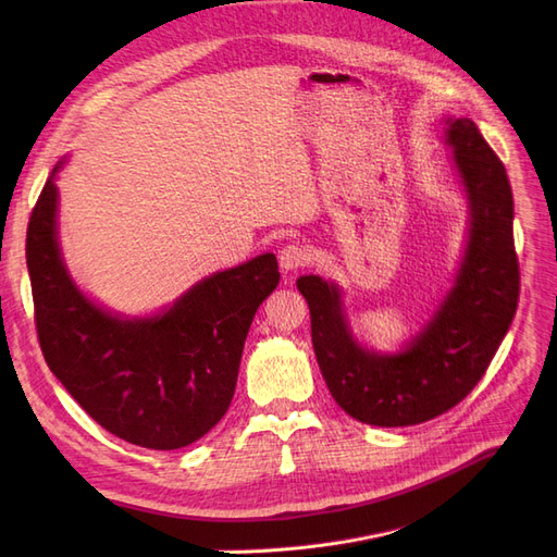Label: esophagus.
Returning <instances> with one entry per match:
<instances>
[{"label": "esophagus", "mask_w": 557, "mask_h": 557, "mask_svg": "<svg viewBox=\"0 0 557 557\" xmlns=\"http://www.w3.org/2000/svg\"><path fill=\"white\" fill-rule=\"evenodd\" d=\"M309 260H311V252H309V248H305V246H297V244L283 246V248H281V252H278V264H281V269H283L285 274L297 272V269L307 267V264H309Z\"/></svg>", "instance_id": "34e87169"}]
</instances>
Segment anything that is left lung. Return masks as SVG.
I'll list each match as a JSON object with an SVG mask.
<instances>
[{
    "mask_svg": "<svg viewBox=\"0 0 557 557\" xmlns=\"http://www.w3.org/2000/svg\"><path fill=\"white\" fill-rule=\"evenodd\" d=\"M446 144L467 195V246L453 288L397 352L362 346L339 285L299 276L311 311L315 360L334 401L376 428H407L446 413L485 374L518 307L513 195L507 170L469 117H448Z\"/></svg>",
    "mask_w": 557,
    "mask_h": 557,
    "instance_id": "1",
    "label": "left lung"
}]
</instances>
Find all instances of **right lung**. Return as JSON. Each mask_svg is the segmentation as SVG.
<instances>
[{
  "label": "right lung",
  "instance_id": "right-lung-1",
  "mask_svg": "<svg viewBox=\"0 0 557 557\" xmlns=\"http://www.w3.org/2000/svg\"><path fill=\"white\" fill-rule=\"evenodd\" d=\"M60 166L29 215L25 248L46 364L111 434L153 450L188 446L230 407L252 315L281 278L276 256L201 278L156 315L111 313L78 290L62 260Z\"/></svg>",
  "mask_w": 557,
  "mask_h": 557
}]
</instances>
